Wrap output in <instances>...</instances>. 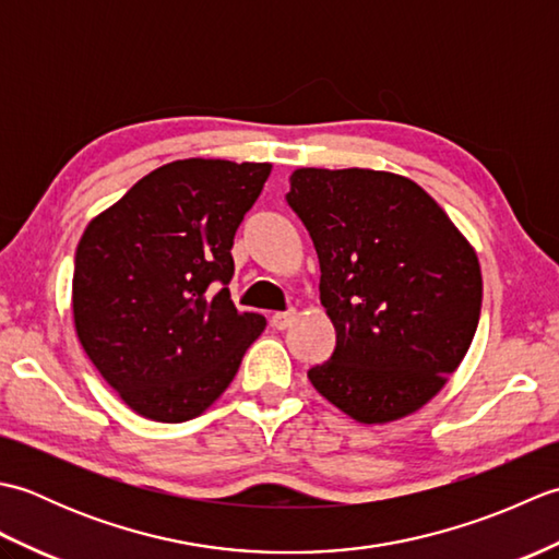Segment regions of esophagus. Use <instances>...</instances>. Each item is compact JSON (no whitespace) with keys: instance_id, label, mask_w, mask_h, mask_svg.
Returning a JSON list of instances; mask_svg holds the SVG:
<instances>
[{"instance_id":"34e87169","label":"esophagus","mask_w":559,"mask_h":559,"mask_svg":"<svg viewBox=\"0 0 559 559\" xmlns=\"http://www.w3.org/2000/svg\"><path fill=\"white\" fill-rule=\"evenodd\" d=\"M295 317H298V312H295V310H288V312H276V314L271 317V324H273V329L283 331V329H288V326L295 322Z\"/></svg>"}]
</instances>
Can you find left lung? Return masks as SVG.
Masks as SVG:
<instances>
[{
  "label": "left lung",
  "mask_w": 559,
  "mask_h": 559,
  "mask_svg": "<svg viewBox=\"0 0 559 559\" xmlns=\"http://www.w3.org/2000/svg\"><path fill=\"white\" fill-rule=\"evenodd\" d=\"M290 209L319 259V300L336 329L312 386L362 425L401 420L432 401L476 336V249L403 175L298 168Z\"/></svg>",
  "instance_id": "8db88e82"
}]
</instances>
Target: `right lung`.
<instances>
[{
  "label": "right lung",
  "instance_id": "add662e5",
  "mask_svg": "<svg viewBox=\"0 0 559 559\" xmlns=\"http://www.w3.org/2000/svg\"><path fill=\"white\" fill-rule=\"evenodd\" d=\"M271 163L160 165L98 213L76 247L81 348L134 413L185 423L218 401L266 319L230 300L233 237Z\"/></svg>",
  "mask_w": 559,
  "mask_h": 559
}]
</instances>
